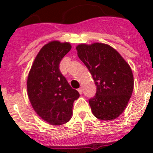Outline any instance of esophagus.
<instances>
[{
    "instance_id": "obj_1",
    "label": "esophagus",
    "mask_w": 153,
    "mask_h": 153,
    "mask_svg": "<svg viewBox=\"0 0 153 153\" xmlns=\"http://www.w3.org/2000/svg\"><path fill=\"white\" fill-rule=\"evenodd\" d=\"M78 91H79L80 94H82V92H83V90H82V88L81 87V88H79V90H78Z\"/></svg>"
}]
</instances>
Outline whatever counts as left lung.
I'll list each match as a JSON object with an SVG mask.
<instances>
[{
    "instance_id": "left-lung-1",
    "label": "left lung",
    "mask_w": 153,
    "mask_h": 153,
    "mask_svg": "<svg viewBox=\"0 0 153 153\" xmlns=\"http://www.w3.org/2000/svg\"><path fill=\"white\" fill-rule=\"evenodd\" d=\"M76 50L97 86L95 96L89 100L92 113L102 121L116 119L126 109L133 91L129 65L108 44H81Z\"/></svg>"
}]
</instances>
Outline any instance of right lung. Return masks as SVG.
<instances>
[{"mask_svg": "<svg viewBox=\"0 0 153 153\" xmlns=\"http://www.w3.org/2000/svg\"><path fill=\"white\" fill-rule=\"evenodd\" d=\"M71 49L68 42L54 40L45 44L35 58L27 76V96L32 108L52 126L71 120L74 101L79 97L59 71L60 61Z\"/></svg>", "mask_w": 153, "mask_h": 153, "instance_id": "obj_1", "label": "right lung"}]
</instances>
